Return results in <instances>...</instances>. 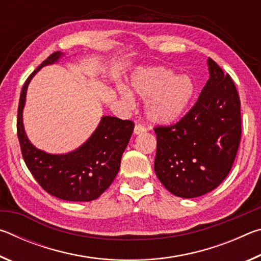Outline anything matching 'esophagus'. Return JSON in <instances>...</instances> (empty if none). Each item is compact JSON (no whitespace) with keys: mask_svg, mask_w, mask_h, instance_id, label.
Wrapping results in <instances>:
<instances>
[{"mask_svg":"<svg viewBox=\"0 0 261 261\" xmlns=\"http://www.w3.org/2000/svg\"><path fill=\"white\" fill-rule=\"evenodd\" d=\"M147 129L145 127L144 125H141L140 123H138V124H136L135 126V135H139V134H144V132H146Z\"/></svg>","mask_w":261,"mask_h":261,"instance_id":"34e87169","label":"esophagus"}]
</instances>
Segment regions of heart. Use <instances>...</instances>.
Masks as SVG:
<instances>
[{
	"instance_id": "b5f03b06",
	"label": "heart",
	"mask_w": 261,
	"mask_h": 261,
	"mask_svg": "<svg viewBox=\"0 0 261 261\" xmlns=\"http://www.w3.org/2000/svg\"><path fill=\"white\" fill-rule=\"evenodd\" d=\"M135 93L146 101V116L156 124L177 121L191 106L196 95V84L189 76H178L171 69L159 67L140 70L131 78ZM126 99L130 92L122 90Z\"/></svg>"
}]
</instances>
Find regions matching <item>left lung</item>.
Here are the masks:
<instances>
[{
    "label": "left lung",
    "instance_id": "8db88e82",
    "mask_svg": "<svg viewBox=\"0 0 261 261\" xmlns=\"http://www.w3.org/2000/svg\"><path fill=\"white\" fill-rule=\"evenodd\" d=\"M210 79L193 107L175 124L155 126L154 170L168 191L196 198L227 177L242 136L241 100L235 84L208 59Z\"/></svg>",
    "mask_w": 261,
    "mask_h": 261
}]
</instances>
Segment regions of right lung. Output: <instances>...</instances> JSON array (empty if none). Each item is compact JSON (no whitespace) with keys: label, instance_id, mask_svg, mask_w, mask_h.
Listing matches in <instances>:
<instances>
[{"label":"right lung","instance_id":"1","mask_svg":"<svg viewBox=\"0 0 261 261\" xmlns=\"http://www.w3.org/2000/svg\"><path fill=\"white\" fill-rule=\"evenodd\" d=\"M61 55L60 51L53 53L26 79L18 105L17 135L26 166L46 192L68 201H91L99 198L116 177L135 123L103 116L91 138L76 151L54 155L35 148L23 126L21 113L26 90L34 74L45 65L54 63Z\"/></svg>","mask_w":261,"mask_h":261}]
</instances>
